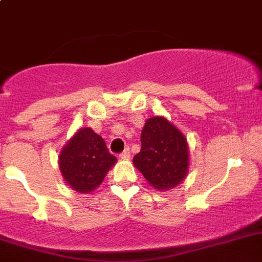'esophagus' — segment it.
<instances>
[{
  "instance_id": "esophagus-1",
  "label": "esophagus",
  "mask_w": 262,
  "mask_h": 262,
  "mask_svg": "<svg viewBox=\"0 0 262 262\" xmlns=\"http://www.w3.org/2000/svg\"><path fill=\"white\" fill-rule=\"evenodd\" d=\"M129 155H131V152H129V149L126 148V149H124V151H123L122 154H120V159H123V160H128Z\"/></svg>"
}]
</instances>
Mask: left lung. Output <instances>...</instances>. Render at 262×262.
Returning a JSON list of instances; mask_svg holds the SVG:
<instances>
[{
  "instance_id": "obj_1",
  "label": "left lung",
  "mask_w": 262,
  "mask_h": 262,
  "mask_svg": "<svg viewBox=\"0 0 262 262\" xmlns=\"http://www.w3.org/2000/svg\"><path fill=\"white\" fill-rule=\"evenodd\" d=\"M142 148L134 165L158 191L175 188L188 175L189 147L184 134L164 116L148 118L142 129Z\"/></svg>"
}]
</instances>
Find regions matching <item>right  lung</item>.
I'll list each match as a JSON object with an SVG mask.
<instances>
[{"mask_svg": "<svg viewBox=\"0 0 262 262\" xmlns=\"http://www.w3.org/2000/svg\"><path fill=\"white\" fill-rule=\"evenodd\" d=\"M115 163L116 158L108 152L103 138L90 127L78 129L58 156L64 183L84 195L99 187Z\"/></svg>", "mask_w": 262, "mask_h": 262, "instance_id": "1", "label": "right lung"}]
</instances>
